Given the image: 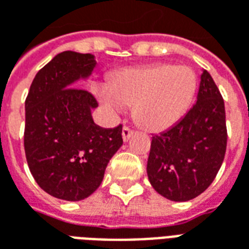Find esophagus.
Here are the masks:
<instances>
[{"label": "esophagus", "mask_w": 249, "mask_h": 249, "mask_svg": "<svg viewBox=\"0 0 249 249\" xmlns=\"http://www.w3.org/2000/svg\"><path fill=\"white\" fill-rule=\"evenodd\" d=\"M133 133H135L133 130L129 129L128 126H124V128H123V133H121V135H123V140H124L125 142H126V141L129 140L130 136L133 135Z\"/></svg>", "instance_id": "34e87169"}]
</instances>
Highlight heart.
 I'll return each instance as SVG.
<instances>
[{
	"mask_svg": "<svg viewBox=\"0 0 249 249\" xmlns=\"http://www.w3.org/2000/svg\"><path fill=\"white\" fill-rule=\"evenodd\" d=\"M197 89L195 71L184 65L152 64L114 73L109 85L94 92L110 113L133 105L136 123L148 132H162L181 119Z\"/></svg>",
	"mask_w": 249,
	"mask_h": 249,
	"instance_id": "obj_1",
	"label": "heart"
}]
</instances>
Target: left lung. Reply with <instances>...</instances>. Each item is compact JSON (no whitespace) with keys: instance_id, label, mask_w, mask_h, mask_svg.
I'll return each instance as SVG.
<instances>
[{"instance_id":"left-lung-1","label":"left lung","mask_w":249,"mask_h":249,"mask_svg":"<svg viewBox=\"0 0 249 249\" xmlns=\"http://www.w3.org/2000/svg\"><path fill=\"white\" fill-rule=\"evenodd\" d=\"M225 149L224 101L213 78L203 71L196 104L173 126L152 137L148 178L168 200H192L212 184Z\"/></svg>"}]
</instances>
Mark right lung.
<instances>
[{"label": "right lung", "instance_id": "1", "mask_svg": "<svg viewBox=\"0 0 249 249\" xmlns=\"http://www.w3.org/2000/svg\"><path fill=\"white\" fill-rule=\"evenodd\" d=\"M96 65L90 53H58L36 74L25 101L24 145L30 172L41 189L66 201L89 197L123 145V126L96 124V98L76 88Z\"/></svg>", "mask_w": 249, "mask_h": 249}]
</instances>
